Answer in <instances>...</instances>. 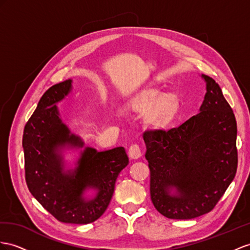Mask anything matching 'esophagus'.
<instances>
[{"label": "esophagus", "mask_w": 250, "mask_h": 250, "mask_svg": "<svg viewBox=\"0 0 250 250\" xmlns=\"http://www.w3.org/2000/svg\"><path fill=\"white\" fill-rule=\"evenodd\" d=\"M129 156L132 159H137L140 156H142V149H140L139 145L137 144H133L129 148Z\"/></svg>", "instance_id": "obj_1"}]
</instances>
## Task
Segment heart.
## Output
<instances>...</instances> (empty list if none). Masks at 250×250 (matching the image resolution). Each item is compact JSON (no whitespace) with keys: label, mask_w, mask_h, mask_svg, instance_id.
I'll return each instance as SVG.
<instances>
[{"label":"heart","mask_w":250,"mask_h":250,"mask_svg":"<svg viewBox=\"0 0 250 250\" xmlns=\"http://www.w3.org/2000/svg\"><path fill=\"white\" fill-rule=\"evenodd\" d=\"M140 113H148L146 123L151 125L163 126L173 118L177 111V101L172 96H165L157 91H150L140 96L136 102Z\"/></svg>","instance_id":"heart-1"}]
</instances>
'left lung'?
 <instances>
[{
	"instance_id": "1",
	"label": "left lung",
	"mask_w": 250,
	"mask_h": 250,
	"mask_svg": "<svg viewBox=\"0 0 250 250\" xmlns=\"http://www.w3.org/2000/svg\"><path fill=\"white\" fill-rule=\"evenodd\" d=\"M201 113L169 130L144 133L150 194L159 213L190 220L212 210L238 168L236 121L220 85L209 76ZM175 188L177 195H171Z\"/></svg>"
}]
</instances>
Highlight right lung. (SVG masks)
Returning <instances> with one entry per match:
<instances>
[{
    "mask_svg": "<svg viewBox=\"0 0 250 250\" xmlns=\"http://www.w3.org/2000/svg\"><path fill=\"white\" fill-rule=\"evenodd\" d=\"M70 84L72 80H65L50 86L25 125L22 140L25 181L30 193L57 220L88 224L104 213L115 183L129 164V158L123 146L104 152L86 148L78 168L74 172L63 171L59 150L65 145L83 146L82 140L70 134L62 123L55 105L68 94ZM88 187L99 191L91 201L83 197Z\"/></svg>",
    "mask_w": 250,
    "mask_h": 250,
    "instance_id": "obj_1",
    "label": "right lung"
}]
</instances>
